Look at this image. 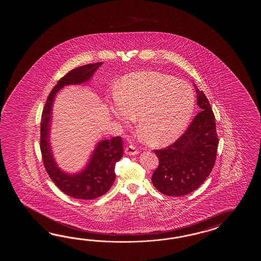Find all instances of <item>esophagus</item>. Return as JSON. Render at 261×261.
Wrapping results in <instances>:
<instances>
[{
    "mask_svg": "<svg viewBox=\"0 0 261 261\" xmlns=\"http://www.w3.org/2000/svg\"><path fill=\"white\" fill-rule=\"evenodd\" d=\"M125 153L129 155H137L139 153V150L136 148L135 145L130 144V145H128V146L125 148Z\"/></svg>",
    "mask_w": 261,
    "mask_h": 261,
    "instance_id": "esophagus-1",
    "label": "esophagus"
}]
</instances>
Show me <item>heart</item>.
I'll return each mask as SVG.
<instances>
[{
	"instance_id": "heart-1",
	"label": "heart",
	"mask_w": 261,
	"mask_h": 261,
	"mask_svg": "<svg viewBox=\"0 0 261 261\" xmlns=\"http://www.w3.org/2000/svg\"><path fill=\"white\" fill-rule=\"evenodd\" d=\"M194 109V92L188 84L155 72L124 76L110 103L112 115L122 123L138 117L139 134L153 145L175 141L188 127Z\"/></svg>"
}]
</instances>
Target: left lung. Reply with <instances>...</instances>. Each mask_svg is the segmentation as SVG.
I'll list each match as a JSON object with an SVG mask.
<instances>
[{"label":"left lung","instance_id":"8db88e82","mask_svg":"<svg viewBox=\"0 0 261 261\" xmlns=\"http://www.w3.org/2000/svg\"><path fill=\"white\" fill-rule=\"evenodd\" d=\"M197 93L200 113L173 144L154 150L160 163L151 180L155 189L167 196L193 192L209 176L216 163V118L203 91L197 89Z\"/></svg>","mask_w":261,"mask_h":261}]
</instances>
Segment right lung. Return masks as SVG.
Instances as JSON below:
<instances>
[{"label": "right lung", "instance_id": "right-lung-1", "mask_svg": "<svg viewBox=\"0 0 261 261\" xmlns=\"http://www.w3.org/2000/svg\"><path fill=\"white\" fill-rule=\"evenodd\" d=\"M101 64L102 62H97L77 67L62 76L48 95L41 118L40 149L45 171L63 193L80 200H93L106 194L111 189L116 179V163L122 158V138L116 136L110 140L101 141L83 172L75 175L66 174L57 167L50 150L48 137L51 109L56 93L62 87L86 82Z\"/></svg>", "mask_w": 261, "mask_h": 261}]
</instances>
